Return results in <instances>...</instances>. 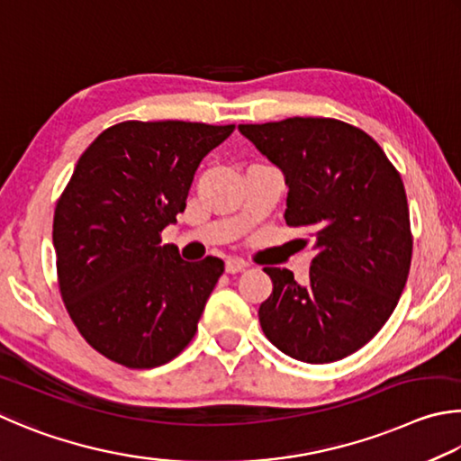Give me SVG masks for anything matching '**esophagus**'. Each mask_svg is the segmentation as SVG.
<instances>
[{
	"mask_svg": "<svg viewBox=\"0 0 461 461\" xmlns=\"http://www.w3.org/2000/svg\"><path fill=\"white\" fill-rule=\"evenodd\" d=\"M226 273H230V276H235V273H240L247 269V263L243 259H237V257H232V259L226 261Z\"/></svg>",
	"mask_w": 461,
	"mask_h": 461,
	"instance_id": "1",
	"label": "esophagus"
}]
</instances>
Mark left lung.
Segmentation results:
<instances>
[{
  "mask_svg": "<svg viewBox=\"0 0 461 461\" xmlns=\"http://www.w3.org/2000/svg\"><path fill=\"white\" fill-rule=\"evenodd\" d=\"M284 172L285 222L313 235L310 281L265 267V336L295 360L324 365L360 350L391 318L407 284L413 239L405 185L373 137L344 121L292 117L239 125ZM305 243V240H303Z\"/></svg>",
  "mask_w": 461,
  "mask_h": 461,
  "instance_id": "left-lung-1",
  "label": "left lung"
}]
</instances>
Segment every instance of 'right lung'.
Listing matches in <instances>:
<instances>
[{"label":"right lung","instance_id":"obj_1","mask_svg":"<svg viewBox=\"0 0 461 461\" xmlns=\"http://www.w3.org/2000/svg\"><path fill=\"white\" fill-rule=\"evenodd\" d=\"M235 125L125 121L78 158L54 210L64 305L96 352L127 368L177 357L224 263L184 261L159 232L184 212L194 174Z\"/></svg>","mask_w":461,"mask_h":461}]
</instances>
